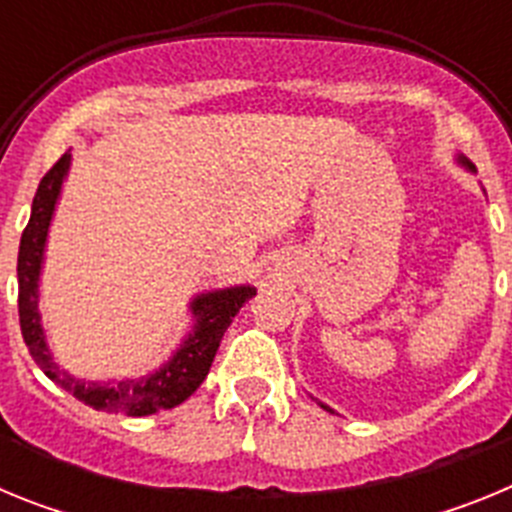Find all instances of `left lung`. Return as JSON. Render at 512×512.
<instances>
[{
  "instance_id": "1",
  "label": "left lung",
  "mask_w": 512,
  "mask_h": 512,
  "mask_svg": "<svg viewBox=\"0 0 512 512\" xmlns=\"http://www.w3.org/2000/svg\"><path fill=\"white\" fill-rule=\"evenodd\" d=\"M323 408H325V405H323ZM325 410H328V408H325Z\"/></svg>"
}]
</instances>
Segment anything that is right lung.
I'll return each instance as SVG.
<instances>
[{
	"label": "right lung",
	"mask_w": 512,
	"mask_h": 512,
	"mask_svg": "<svg viewBox=\"0 0 512 512\" xmlns=\"http://www.w3.org/2000/svg\"><path fill=\"white\" fill-rule=\"evenodd\" d=\"M66 169H69V153H63L40 179L38 192L33 197V212H30L25 230H22L20 256H17V284H20L17 310H20L22 338H25L35 364L48 374V379H53L58 387H63L69 395H74L76 400H81L89 408L125 415H153L156 410L174 408L205 382L225 330L233 323L235 312L256 295V289L233 287L197 297L192 302V310L197 315V328L184 341V346L179 348V354L151 377L128 379V382L117 384H99L81 382V379H74L71 374L58 369L51 361L48 348H45L43 328H40L38 320V274L40 261H43L45 233H48L53 205H56Z\"/></svg>",
	"instance_id": "right-lung-1"
}]
</instances>
